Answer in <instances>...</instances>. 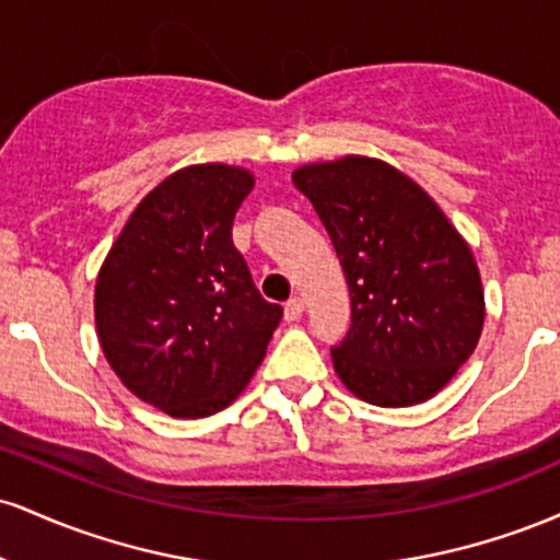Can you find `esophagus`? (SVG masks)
<instances>
[{
    "label": "esophagus",
    "mask_w": 560,
    "mask_h": 560,
    "mask_svg": "<svg viewBox=\"0 0 560 560\" xmlns=\"http://www.w3.org/2000/svg\"><path fill=\"white\" fill-rule=\"evenodd\" d=\"M302 313H305V302H302L300 298H292L284 305V318L287 320H300Z\"/></svg>",
    "instance_id": "34e87169"
}]
</instances>
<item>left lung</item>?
<instances>
[{
  "instance_id": "obj_1",
  "label": "left lung",
  "mask_w": 560,
  "mask_h": 560,
  "mask_svg": "<svg viewBox=\"0 0 560 560\" xmlns=\"http://www.w3.org/2000/svg\"><path fill=\"white\" fill-rule=\"evenodd\" d=\"M350 287L352 324L331 350L342 384L378 408L434 397L477 350L481 276L458 229L413 178L376 158L300 165Z\"/></svg>"
}]
</instances>
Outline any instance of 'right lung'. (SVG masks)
<instances>
[{"label":"right lung","mask_w":560,"mask_h":560,"mask_svg":"<svg viewBox=\"0 0 560 560\" xmlns=\"http://www.w3.org/2000/svg\"><path fill=\"white\" fill-rule=\"evenodd\" d=\"M255 176L226 163L186 165L137 205L94 287L100 347L139 400L205 419L247 387L281 305L266 302L231 242Z\"/></svg>","instance_id":"right-lung-1"}]
</instances>
